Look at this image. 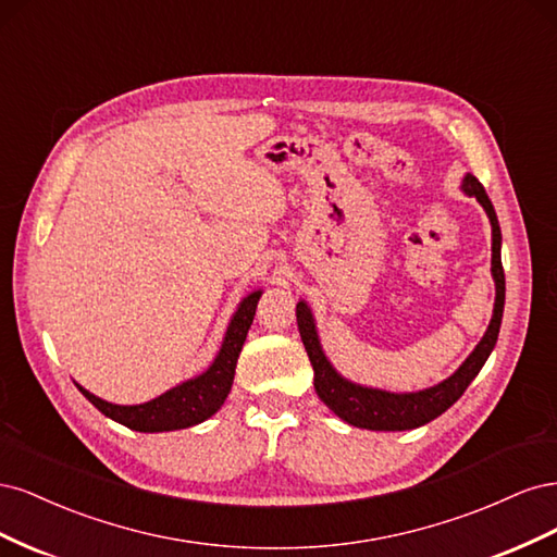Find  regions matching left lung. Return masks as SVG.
<instances>
[{
	"mask_svg": "<svg viewBox=\"0 0 557 557\" xmlns=\"http://www.w3.org/2000/svg\"><path fill=\"white\" fill-rule=\"evenodd\" d=\"M460 188L465 195L476 197V201L487 213V221H491V227H493L491 272L495 281V307H493L491 325H487L481 342L448 379L416 393H391V391H381V387H369V385L348 381L346 376L336 372L334 364L327 360L323 346H320L311 307L305 299L297 301V327L301 334V342H305L307 356L313 364L315 393L327 409H332L344 420V423L352 428L376 430V432H401V430H413L430 423V420L442 416L462 397L467 385L476 379L481 367L485 364L487 358H491V352L497 344L502 313H504V293H507V288H504V269H502V230H499L493 201L487 197L479 178L467 174L462 178Z\"/></svg>",
	"mask_w": 557,
	"mask_h": 557,
	"instance_id": "obj_1",
	"label": "left lung"
}]
</instances>
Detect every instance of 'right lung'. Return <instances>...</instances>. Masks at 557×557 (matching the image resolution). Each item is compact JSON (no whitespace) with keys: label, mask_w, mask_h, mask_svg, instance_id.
Returning <instances> with one entry per match:
<instances>
[{"label":"right lung","mask_w":557,"mask_h":557,"mask_svg":"<svg viewBox=\"0 0 557 557\" xmlns=\"http://www.w3.org/2000/svg\"><path fill=\"white\" fill-rule=\"evenodd\" d=\"M260 297L262 290H252L239 301L237 311L230 318L221 350L215 352L213 362L205 372L170 387V391L156 399L144 404H111L92 395L78 383L76 387L107 418L137 432H172L205 423L207 418L223 407L232 391L234 369H237L239 352L252 325V315H256Z\"/></svg>","instance_id":"1"}]
</instances>
